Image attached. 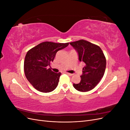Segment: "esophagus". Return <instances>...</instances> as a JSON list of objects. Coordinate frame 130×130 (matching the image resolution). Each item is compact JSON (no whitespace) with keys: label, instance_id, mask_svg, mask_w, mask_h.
I'll use <instances>...</instances> for the list:
<instances>
[{"label":"esophagus","instance_id":"esophagus-1","mask_svg":"<svg viewBox=\"0 0 130 130\" xmlns=\"http://www.w3.org/2000/svg\"><path fill=\"white\" fill-rule=\"evenodd\" d=\"M66 74H68V75H70V76H72V75H73V74L69 73H66Z\"/></svg>","mask_w":130,"mask_h":130}]
</instances>
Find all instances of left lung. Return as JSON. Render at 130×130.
<instances>
[{"label":"left lung","instance_id":"obj_1","mask_svg":"<svg viewBox=\"0 0 130 130\" xmlns=\"http://www.w3.org/2000/svg\"><path fill=\"white\" fill-rule=\"evenodd\" d=\"M70 44L78 53L79 61L85 65L80 76L81 81L74 84V87L80 92L89 91L99 84L104 75L106 66L104 54L100 46L84 40Z\"/></svg>","mask_w":130,"mask_h":130}]
</instances>
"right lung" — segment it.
<instances>
[{
	"mask_svg": "<svg viewBox=\"0 0 130 130\" xmlns=\"http://www.w3.org/2000/svg\"><path fill=\"white\" fill-rule=\"evenodd\" d=\"M69 43L44 42L27 52L24 70L27 80L33 87L43 93L52 92L58 85L61 73L53 72L47 66L54 60L58 51L65 48Z\"/></svg>",
	"mask_w": 130,
	"mask_h": 130,
	"instance_id": "right-lung-1",
	"label": "right lung"
}]
</instances>
